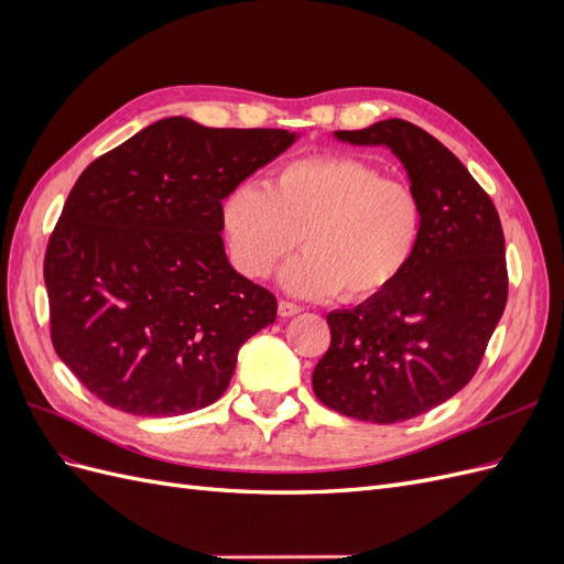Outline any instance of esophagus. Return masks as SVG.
<instances>
[{
    "label": "esophagus",
    "instance_id": "esophagus-1",
    "mask_svg": "<svg viewBox=\"0 0 564 564\" xmlns=\"http://www.w3.org/2000/svg\"><path fill=\"white\" fill-rule=\"evenodd\" d=\"M303 308L299 303H292V301H280L278 303V313H280V317H294V315H299Z\"/></svg>",
    "mask_w": 564,
    "mask_h": 564
}]
</instances>
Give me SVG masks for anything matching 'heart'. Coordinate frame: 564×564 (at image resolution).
Returning a JSON list of instances; mask_svg holds the SVG:
<instances>
[{
	"label": "heart",
	"mask_w": 564,
	"mask_h": 564,
	"mask_svg": "<svg viewBox=\"0 0 564 564\" xmlns=\"http://www.w3.org/2000/svg\"><path fill=\"white\" fill-rule=\"evenodd\" d=\"M412 185L352 155H311L278 166L268 185L240 183L220 202L230 259L247 278H268L299 240L305 251L282 272L299 296L369 301L412 265L423 235Z\"/></svg>",
	"instance_id": "b5f03b06"
}]
</instances>
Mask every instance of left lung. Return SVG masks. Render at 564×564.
Wrapping results in <instances>:
<instances>
[{"instance_id": "left-lung-1", "label": "left lung", "mask_w": 564, "mask_h": 564, "mask_svg": "<svg viewBox=\"0 0 564 564\" xmlns=\"http://www.w3.org/2000/svg\"><path fill=\"white\" fill-rule=\"evenodd\" d=\"M336 139L395 152L425 220L395 286L327 315L332 344L313 390L344 416L398 423L447 402L475 377L506 308V240L491 197L429 131L383 119Z\"/></svg>"}]
</instances>
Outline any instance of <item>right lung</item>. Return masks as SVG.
Returning <instances> with one entry per match:
<instances>
[{"instance_id": "obj_1", "label": "right lung", "mask_w": 564, "mask_h": 564, "mask_svg": "<svg viewBox=\"0 0 564 564\" xmlns=\"http://www.w3.org/2000/svg\"><path fill=\"white\" fill-rule=\"evenodd\" d=\"M294 139L166 117L84 169L48 237L44 282L51 344L100 402L178 416L224 395L278 299L228 263L220 199Z\"/></svg>"}]
</instances>
